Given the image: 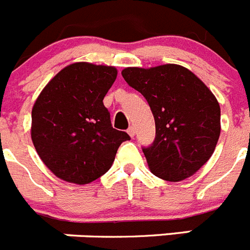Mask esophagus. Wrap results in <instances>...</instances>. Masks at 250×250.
Masks as SVG:
<instances>
[{"instance_id": "1", "label": "esophagus", "mask_w": 250, "mask_h": 250, "mask_svg": "<svg viewBox=\"0 0 250 250\" xmlns=\"http://www.w3.org/2000/svg\"><path fill=\"white\" fill-rule=\"evenodd\" d=\"M127 134H129L131 138H134V135H135V127L134 126H130L129 129H127Z\"/></svg>"}]
</instances>
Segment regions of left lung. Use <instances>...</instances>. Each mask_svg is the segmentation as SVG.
I'll return each instance as SVG.
<instances>
[{
  "label": "left lung",
  "instance_id": "obj_1",
  "mask_svg": "<svg viewBox=\"0 0 250 250\" xmlns=\"http://www.w3.org/2000/svg\"><path fill=\"white\" fill-rule=\"evenodd\" d=\"M121 75L146 99L154 115L155 139L143 147L151 173L167 182L196 173L213 155L220 135V106L213 92L174 63L126 67Z\"/></svg>",
  "mask_w": 250,
  "mask_h": 250
}]
</instances>
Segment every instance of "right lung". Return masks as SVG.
I'll use <instances>...</instances> for the list:
<instances>
[{
    "mask_svg": "<svg viewBox=\"0 0 250 250\" xmlns=\"http://www.w3.org/2000/svg\"><path fill=\"white\" fill-rule=\"evenodd\" d=\"M112 66L76 62L45 86L32 109L31 138L43 164L65 182L87 184L107 171L130 140L112 127L103 100L116 79Z\"/></svg>",
    "mask_w": 250,
    "mask_h": 250,
    "instance_id": "add662e5",
    "label": "right lung"
}]
</instances>
